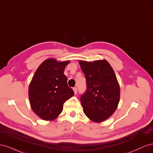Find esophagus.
Masks as SVG:
<instances>
[{
    "label": "esophagus",
    "mask_w": 153,
    "mask_h": 153,
    "mask_svg": "<svg viewBox=\"0 0 153 153\" xmlns=\"http://www.w3.org/2000/svg\"><path fill=\"white\" fill-rule=\"evenodd\" d=\"M73 91H74V92H75V94H76L77 93V88L76 87H73Z\"/></svg>",
    "instance_id": "34e87169"
}]
</instances>
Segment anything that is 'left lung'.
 <instances>
[{
    "instance_id": "obj_1",
    "label": "left lung",
    "mask_w": 153,
    "mask_h": 153,
    "mask_svg": "<svg viewBox=\"0 0 153 153\" xmlns=\"http://www.w3.org/2000/svg\"><path fill=\"white\" fill-rule=\"evenodd\" d=\"M87 89L80 95L85 114L91 121L102 122L112 115L119 102L120 89L116 76L106 60L80 61Z\"/></svg>"
}]
</instances>
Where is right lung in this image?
Segmentation results:
<instances>
[{"instance_id": "obj_1", "label": "right lung", "mask_w": 153, "mask_h": 153, "mask_svg": "<svg viewBox=\"0 0 153 153\" xmlns=\"http://www.w3.org/2000/svg\"><path fill=\"white\" fill-rule=\"evenodd\" d=\"M69 61L57 62L48 59L41 63L32 77L29 97L32 110L46 121L57 118L63 110V104L74 95L64 74Z\"/></svg>"}]
</instances>
